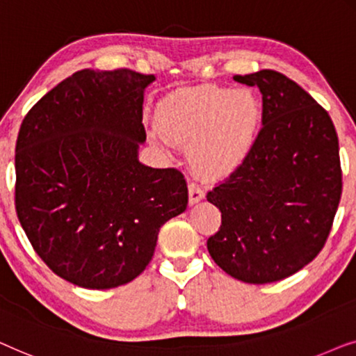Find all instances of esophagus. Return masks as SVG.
Segmentation results:
<instances>
[{
	"label": "esophagus",
	"instance_id": "obj_1",
	"mask_svg": "<svg viewBox=\"0 0 356 356\" xmlns=\"http://www.w3.org/2000/svg\"><path fill=\"white\" fill-rule=\"evenodd\" d=\"M203 197H204L203 188L200 187L198 184L190 182V184H188V202H190V204L198 203L200 200H203Z\"/></svg>",
	"mask_w": 356,
	"mask_h": 356
}]
</instances>
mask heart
Masks as SVG:
<instances>
[{
	"label": "heart",
	"instance_id": "b5f03b06",
	"mask_svg": "<svg viewBox=\"0 0 356 356\" xmlns=\"http://www.w3.org/2000/svg\"><path fill=\"white\" fill-rule=\"evenodd\" d=\"M161 132L188 145V163L207 177L234 172L252 149L261 121V104L248 90L202 85L169 95L156 106Z\"/></svg>",
	"mask_w": 356,
	"mask_h": 356
}]
</instances>
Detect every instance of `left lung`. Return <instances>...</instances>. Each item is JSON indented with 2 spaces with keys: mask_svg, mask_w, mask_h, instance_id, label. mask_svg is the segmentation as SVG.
<instances>
[{
  "mask_svg": "<svg viewBox=\"0 0 356 356\" xmlns=\"http://www.w3.org/2000/svg\"><path fill=\"white\" fill-rule=\"evenodd\" d=\"M263 95V127L248 156L207 198L221 211L208 252L248 284L292 276L321 252L342 195L332 119L284 74L234 76Z\"/></svg>",
  "mask_w": 356,
  "mask_h": 356,
  "instance_id": "8db88e82",
  "label": "left lung"
}]
</instances>
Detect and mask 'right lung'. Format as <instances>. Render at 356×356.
Instances as JSON below:
<instances>
[{"mask_svg":"<svg viewBox=\"0 0 356 356\" xmlns=\"http://www.w3.org/2000/svg\"><path fill=\"white\" fill-rule=\"evenodd\" d=\"M153 80L130 69L77 71L19 129L17 218L43 263L79 287L134 280L152 261L159 227L187 208L184 174L137 158L143 90Z\"/></svg>","mask_w":356,"mask_h":356,"instance_id":"add662e5","label":"right lung"}]
</instances>
